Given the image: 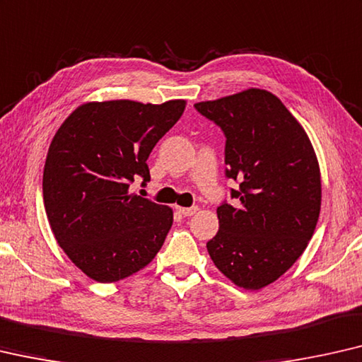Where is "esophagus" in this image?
Here are the masks:
<instances>
[{"mask_svg":"<svg viewBox=\"0 0 362 362\" xmlns=\"http://www.w3.org/2000/svg\"><path fill=\"white\" fill-rule=\"evenodd\" d=\"M177 211H179V213H180V214H183V216H193V214H195V213L198 211V208H197V206H193V208L177 206Z\"/></svg>","mask_w":362,"mask_h":362,"instance_id":"obj_1","label":"esophagus"}]
</instances>
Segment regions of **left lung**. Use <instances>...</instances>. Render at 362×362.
Listing matches in <instances>:
<instances>
[{
  "mask_svg": "<svg viewBox=\"0 0 362 362\" xmlns=\"http://www.w3.org/2000/svg\"><path fill=\"white\" fill-rule=\"evenodd\" d=\"M226 134V175L239 182L234 206H218L206 244L213 263L239 288L258 291L294 265L314 234L322 204L317 154L276 95L250 88L195 104Z\"/></svg>",
  "mask_w": 362,
  "mask_h": 362,
  "instance_id": "left-lung-1",
  "label": "left lung"
}]
</instances>
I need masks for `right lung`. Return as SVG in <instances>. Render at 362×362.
Wrapping results in <instances>:
<instances>
[{"instance_id": "1", "label": "right lung", "mask_w": 362, "mask_h": 362, "mask_svg": "<svg viewBox=\"0 0 362 362\" xmlns=\"http://www.w3.org/2000/svg\"><path fill=\"white\" fill-rule=\"evenodd\" d=\"M185 105L86 102L53 136L43 167L45 213L58 245L94 281L132 276L163 247L174 211L129 193V183L149 182L151 151Z\"/></svg>"}]
</instances>
